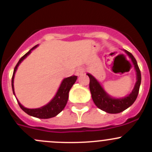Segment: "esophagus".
<instances>
[{"mask_svg":"<svg viewBox=\"0 0 152 152\" xmlns=\"http://www.w3.org/2000/svg\"><path fill=\"white\" fill-rule=\"evenodd\" d=\"M85 72V68H83V67H78L77 69H76V74L77 75V76H80V75L83 74Z\"/></svg>","mask_w":152,"mask_h":152,"instance_id":"1","label":"esophagus"}]
</instances>
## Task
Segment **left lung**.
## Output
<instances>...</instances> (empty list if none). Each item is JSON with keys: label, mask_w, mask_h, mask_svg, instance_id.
Listing matches in <instances>:
<instances>
[{"label": "left lung", "mask_w": 152, "mask_h": 152, "mask_svg": "<svg viewBox=\"0 0 152 152\" xmlns=\"http://www.w3.org/2000/svg\"><path fill=\"white\" fill-rule=\"evenodd\" d=\"M124 51L132 61L134 69L136 70V74H137V82H136L134 89L132 93L126 97L122 98V99H114L106 93L103 87L101 86L100 83L95 79L94 76H93L90 73H87V76L90 78V90L93 102L97 106L98 108L111 114L121 113L130 106L132 105V104L135 102L137 99L140 83H141L140 70L137 65L135 58L130 52L127 51L126 50H124Z\"/></svg>", "instance_id": "obj_1"}]
</instances>
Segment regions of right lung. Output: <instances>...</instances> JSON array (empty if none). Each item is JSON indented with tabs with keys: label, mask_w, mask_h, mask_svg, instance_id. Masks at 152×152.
<instances>
[{
	"label": "right lung",
	"mask_w": 152,
	"mask_h": 152,
	"mask_svg": "<svg viewBox=\"0 0 152 152\" xmlns=\"http://www.w3.org/2000/svg\"><path fill=\"white\" fill-rule=\"evenodd\" d=\"M38 45H35L34 47L32 48L29 51L27 52L24 56H23L20 59V60L18 61V64L15 66V69H14L13 75H12V90H13V93L15 94V90H14V78H15V72H16L18 67L19 66L20 64L21 63L23 60L25 58H26V56L30 54V53L31 52L32 50L35 48L37 47ZM76 79H77V76H71L70 77H67L64 79L62 80V83H61L60 87H59V90H58L57 93L55 95V96L53 97V99L49 102L48 104H47L46 105L43 106L42 107H39V108L37 109H28L24 107L21 104L18 100L17 99L18 102V104H19L20 107L26 113L29 115L31 116H33V117L38 118H42V119H47V118H50L55 117L56 115H57L59 113L63 110V109L65 108V105L67 104V100H68V93L70 91V88L72 87V86L74 85V83L76 82Z\"/></svg>",
	"instance_id": "add662e5"
}]
</instances>
